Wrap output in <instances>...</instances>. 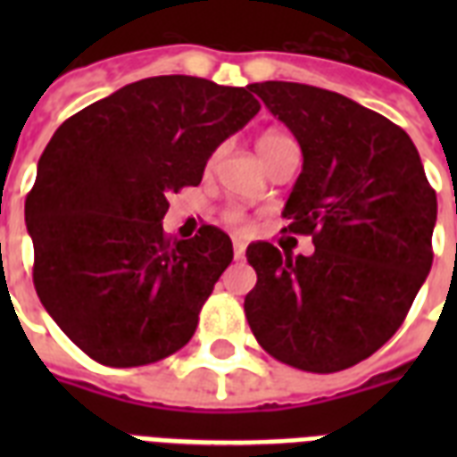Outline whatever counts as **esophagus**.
<instances>
[{
    "label": "esophagus",
    "instance_id": "34e87169",
    "mask_svg": "<svg viewBox=\"0 0 457 457\" xmlns=\"http://www.w3.org/2000/svg\"><path fill=\"white\" fill-rule=\"evenodd\" d=\"M244 253H246V244L242 239H235V258L237 261H242Z\"/></svg>",
    "mask_w": 457,
    "mask_h": 457
}]
</instances>
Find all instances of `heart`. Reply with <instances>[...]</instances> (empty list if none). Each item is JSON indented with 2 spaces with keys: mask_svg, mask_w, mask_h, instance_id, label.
Here are the masks:
<instances>
[{
  "mask_svg": "<svg viewBox=\"0 0 457 457\" xmlns=\"http://www.w3.org/2000/svg\"><path fill=\"white\" fill-rule=\"evenodd\" d=\"M285 142H289V137L282 135V132H263L256 142L258 154L263 158L265 154H270L272 149H278V146L285 145ZM215 158H218V154H213V156L208 158V165H213ZM222 220H225V225H229V228H244V213L239 208H228V211L222 213Z\"/></svg>",
  "mask_w": 457,
  "mask_h": 457,
  "instance_id": "1",
  "label": "heart"
}]
</instances>
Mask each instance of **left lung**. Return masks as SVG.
I'll list each match as a JSON object with an SVG mask.
<instances>
[{"label": "left lung", "instance_id": "obj_1", "mask_svg": "<svg viewBox=\"0 0 457 457\" xmlns=\"http://www.w3.org/2000/svg\"><path fill=\"white\" fill-rule=\"evenodd\" d=\"M249 89L299 139L303 170L282 215L285 232L311 235L315 251L251 244L258 282L244 312L272 358L339 372L403 325L432 268L436 192L412 139L377 111L301 82Z\"/></svg>", "mask_w": 457, "mask_h": 457}]
</instances>
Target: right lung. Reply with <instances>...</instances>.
Masks as SVG:
<instances>
[{"label":"right lung","mask_w":457,"mask_h":457,"mask_svg":"<svg viewBox=\"0 0 457 457\" xmlns=\"http://www.w3.org/2000/svg\"><path fill=\"white\" fill-rule=\"evenodd\" d=\"M258 109L249 87L158 75L89 104L54 132L25 199L32 282L92 361L137 368L192 339L201 305L232 263V242L213 225L170 242L161 220L168 196L199 185L211 154Z\"/></svg>","instance_id":"1"}]
</instances>
